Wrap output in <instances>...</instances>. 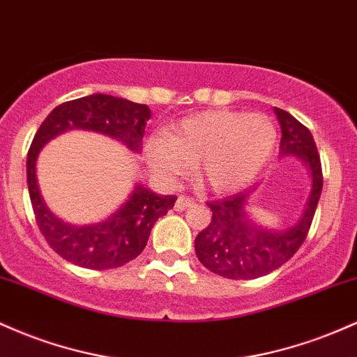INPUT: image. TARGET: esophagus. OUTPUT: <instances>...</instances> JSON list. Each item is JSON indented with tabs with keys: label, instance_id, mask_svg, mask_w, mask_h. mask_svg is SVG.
Wrapping results in <instances>:
<instances>
[{
	"label": "esophagus",
	"instance_id": "1",
	"mask_svg": "<svg viewBox=\"0 0 357 357\" xmlns=\"http://www.w3.org/2000/svg\"><path fill=\"white\" fill-rule=\"evenodd\" d=\"M192 204H194V199L190 197H185V195H180V197L177 199V202H175V211H185L187 207H190Z\"/></svg>",
	"mask_w": 357,
	"mask_h": 357
}]
</instances>
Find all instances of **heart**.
Masks as SVG:
<instances>
[{"label": "heart", "instance_id": "heart-1", "mask_svg": "<svg viewBox=\"0 0 357 357\" xmlns=\"http://www.w3.org/2000/svg\"><path fill=\"white\" fill-rule=\"evenodd\" d=\"M276 126L266 114L214 109L189 116L167 138L148 143V162L163 180L183 177L195 163L204 187L227 194L248 185L266 165L276 145Z\"/></svg>", "mask_w": 357, "mask_h": 357}]
</instances>
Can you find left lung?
Returning <instances> with one entry per match:
<instances>
[{"instance_id": "8db88e82", "label": "left lung", "mask_w": 357, "mask_h": 357, "mask_svg": "<svg viewBox=\"0 0 357 357\" xmlns=\"http://www.w3.org/2000/svg\"><path fill=\"white\" fill-rule=\"evenodd\" d=\"M275 114L282 128L280 157H294L307 167L310 192L297 221L280 229L261 226L251 218L250 200L261 182L207 204L212 219L195 238V255L207 270L224 278H259L287 263L305 241L322 194V167L314 136L287 111L275 107Z\"/></svg>"}]
</instances>
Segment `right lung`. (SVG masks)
<instances>
[{
	"instance_id": "right-lung-1",
	"label": "right lung",
	"mask_w": 357,
	"mask_h": 357,
	"mask_svg": "<svg viewBox=\"0 0 357 357\" xmlns=\"http://www.w3.org/2000/svg\"><path fill=\"white\" fill-rule=\"evenodd\" d=\"M151 111L146 104L109 94H91L55 107L38 128L26 158V180L35 219L55 253L89 270L119 268L145 250L153 224L174 207L175 195H160L135 183L113 214L91 224H70L49 209L37 178V160L43 146L67 131H94L139 153Z\"/></svg>"
}]
</instances>
